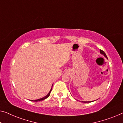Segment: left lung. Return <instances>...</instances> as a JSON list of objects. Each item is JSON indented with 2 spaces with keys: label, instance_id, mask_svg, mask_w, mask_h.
Wrapping results in <instances>:
<instances>
[{
  "label": "left lung",
  "instance_id": "1",
  "mask_svg": "<svg viewBox=\"0 0 123 123\" xmlns=\"http://www.w3.org/2000/svg\"><path fill=\"white\" fill-rule=\"evenodd\" d=\"M100 53H101V54L103 55L105 57H106V58H108V57H107L106 55V54H105V53L103 51H102V50H101V49L100 50ZM90 102H92V101H82V103H90Z\"/></svg>",
  "mask_w": 123,
  "mask_h": 123
}]
</instances>
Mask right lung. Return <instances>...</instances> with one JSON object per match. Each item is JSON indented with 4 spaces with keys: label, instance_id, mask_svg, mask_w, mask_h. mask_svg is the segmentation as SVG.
<instances>
[{
    "label": "right lung",
    "instance_id": "1",
    "mask_svg": "<svg viewBox=\"0 0 123 123\" xmlns=\"http://www.w3.org/2000/svg\"><path fill=\"white\" fill-rule=\"evenodd\" d=\"M52 86H53V85H52ZM52 88H51V89L50 90L49 93H48V94L47 95H46V96H44V97H43V98H39V99L35 100H31V101H41V100H44V99H46V98H47L48 97H49V96L50 95V94H51V91H52Z\"/></svg>",
    "mask_w": 123,
    "mask_h": 123
}]
</instances>
